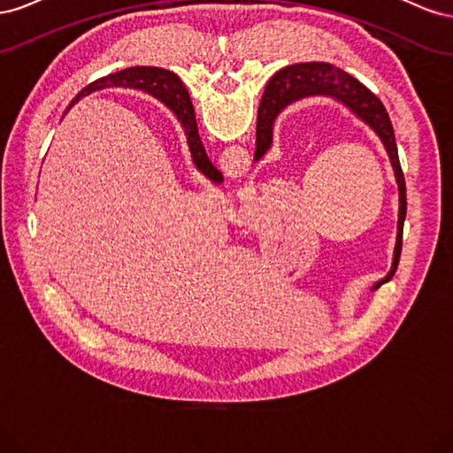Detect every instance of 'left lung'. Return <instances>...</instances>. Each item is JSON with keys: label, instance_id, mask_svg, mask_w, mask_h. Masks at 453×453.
Instances as JSON below:
<instances>
[{"label": "left lung", "instance_id": "1", "mask_svg": "<svg viewBox=\"0 0 453 453\" xmlns=\"http://www.w3.org/2000/svg\"><path fill=\"white\" fill-rule=\"evenodd\" d=\"M313 96H325L333 98L338 104L348 107L349 111L363 120L365 125L372 130L383 149L389 157L391 168L395 173L396 187H399V221H396V242L393 251L391 270L386 278L374 283L372 289H378L381 283H386L399 266L401 250H403V226L406 217V183L404 173L399 162V153H396V142L393 134L391 119L386 111V107L378 100V96L370 92L357 79L351 77L340 67L325 62H303L285 65L280 72L272 75L265 88L263 102L258 105V120H257V142H255V162L263 158L273 138V122L287 105L300 102L304 98H313Z\"/></svg>", "mask_w": 453, "mask_h": 453}]
</instances>
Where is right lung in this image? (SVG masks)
Listing matches in <instances>:
<instances>
[{
	"instance_id": "add662e5",
	"label": "right lung",
	"mask_w": 453,
	"mask_h": 453,
	"mask_svg": "<svg viewBox=\"0 0 453 453\" xmlns=\"http://www.w3.org/2000/svg\"><path fill=\"white\" fill-rule=\"evenodd\" d=\"M135 88L147 92L149 96H153L160 104L166 105L173 117L180 122L185 135H187V145L190 150V157H193V164L196 170L208 177L213 183H223V173L219 172L211 160L205 155V149L202 145V140L198 135V127H196V115H195V107L193 102L188 98V92L183 85V81L177 77L170 70H162V67H153V65H138V67H128V70H122L117 73H111L102 79H96L94 83H90L87 88L81 90L72 104L67 105V109H72L81 98H85L90 92L96 90H104V88Z\"/></svg>"
}]
</instances>
